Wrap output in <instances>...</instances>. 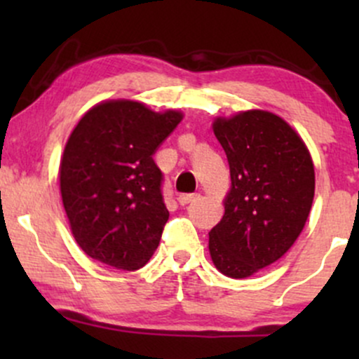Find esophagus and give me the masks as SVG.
<instances>
[{"label":"esophagus","instance_id":"esophagus-1","mask_svg":"<svg viewBox=\"0 0 359 359\" xmlns=\"http://www.w3.org/2000/svg\"><path fill=\"white\" fill-rule=\"evenodd\" d=\"M197 199V194H180L179 197H177V201H179L180 205H187L189 203H192V201Z\"/></svg>","mask_w":359,"mask_h":359}]
</instances>
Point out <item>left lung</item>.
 I'll return each mask as SVG.
<instances>
[{"label":"left lung","mask_w":359,"mask_h":359,"mask_svg":"<svg viewBox=\"0 0 359 359\" xmlns=\"http://www.w3.org/2000/svg\"><path fill=\"white\" fill-rule=\"evenodd\" d=\"M212 131L228 156L231 187L209 233V253L222 275L246 278L282 258L302 233L314 163L297 131L270 111L217 116Z\"/></svg>","instance_id":"obj_1"}]
</instances>
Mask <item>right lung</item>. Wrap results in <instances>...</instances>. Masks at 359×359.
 Instances as JSON below:
<instances>
[{
    "instance_id": "right-lung-1",
    "label": "right lung",
    "mask_w": 359,
    "mask_h": 359,
    "mask_svg": "<svg viewBox=\"0 0 359 359\" xmlns=\"http://www.w3.org/2000/svg\"><path fill=\"white\" fill-rule=\"evenodd\" d=\"M184 113L108 100L79 119L65 143L59 180L74 240L116 270L145 266L168 219L154 154Z\"/></svg>"
}]
</instances>
